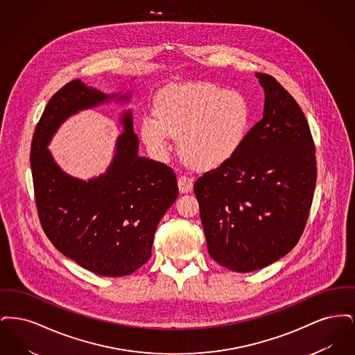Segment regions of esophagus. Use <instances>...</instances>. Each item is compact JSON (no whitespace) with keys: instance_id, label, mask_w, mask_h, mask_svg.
Returning <instances> with one entry per match:
<instances>
[{"instance_id":"obj_1","label":"esophagus","mask_w":355,"mask_h":355,"mask_svg":"<svg viewBox=\"0 0 355 355\" xmlns=\"http://www.w3.org/2000/svg\"><path fill=\"white\" fill-rule=\"evenodd\" d=\"M178 187H180V191L181 193H189L193 189V178L191 177H187V175H181L178 178Z\"/></svg>"}]
</instances>
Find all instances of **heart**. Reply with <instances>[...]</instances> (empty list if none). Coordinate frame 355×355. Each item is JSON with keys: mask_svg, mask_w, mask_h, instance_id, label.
Returning a JSON list of instances; mask_svg holds the SVG:
<instances>
[{"mask_svg": "<svg viewBox=\"0 0 355 355\" xmlns=\"http://www.w3.org/2000/svg\"><path fill=\"white\" fill-rule=\"evenodd\" d=\"M153 118L141 121L139 133L154 157L164 159L170 138H178L186 165L211 170L230 162L250 130L252 110L236 90L211 83L170 85L155 96Z\"/></svg>", "mask_w": 355, "mask_h": 355, "instance_id": "heart-1", "label": "heart"}]
</instances>
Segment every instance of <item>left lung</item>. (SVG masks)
Returning a JSON list of instances; mask_svg holds the SVG:
<instances>
[{"mask_svg": "<svg viewBox=\"0 0 355 355\" xmlns=\"http://www.w3.org/2000/svg\"><path fill=\"white\" fill-rule=\"evenodd\" d=\"M263 117L226 165L194 184L207 252L238 272L262 269L288 253L304 233L317 182L315 145L302 109L274 77Z\"/></svg>", "mask_w": 355, "mask_h": 355, "instance_id": "obj_1", "label": "left lung"}]
</instances>
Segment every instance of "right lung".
Segmentation results:
<instances>
[{"mask_svg": "<svg viewBox=\"0 0 355 355\" xmlns=\"http://www.w3.org/2000/svg\"><path fill=\"white\" fill-rule=\"evenodd\" d=\"M109 98L113 96L81 80L62 86L35 126L31 166L37 213L54 248L86 270L123 277L152 255L157 225L178 197L174 171L137 154L138 137L130 112L121 121L125 132L119 135L112 165L94 180L85 182L69 177L46 149L69 116Z\"/></svg>", "mask_w": 355, "mask_h": 355, "instance_id": "right-lung-1", "label": "right lung"}]
</instances>
